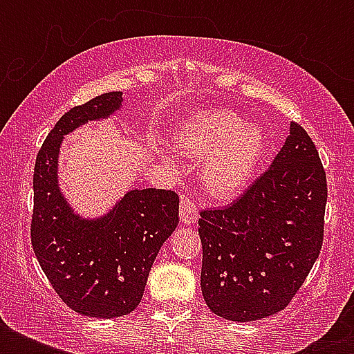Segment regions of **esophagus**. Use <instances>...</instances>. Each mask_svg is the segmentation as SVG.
I'll use <instances>...</instances> for the list:
<instances>
[{"label": "esophagus", "mask_w": 354, "mask_h": 354, "mask_svg": "<svg viewBox=\"0 0 354 354\" xmlns=\"http://www.w3.org/2000/svg\"><path fill=\"white\" fill-rule=\"evenodd\" d=\"M180 218L187 226H191V224L198 221V205H196L194 200L183 196L182 202H180Z\"/></svg>", "instance_id": "obj_1"}]
</instances>
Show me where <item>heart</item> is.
<instances>
[{
  "mask_svg": "<svg viewBox=\"0 0 354 354\" xmlns=\"http://www.w3.org/2000/svg\"><path fill=\"white\" fill-rule=\"evenodd\" d=\"M180 152L205 158L202 182L216 196L235 194L255 171L264 150V136L255 124H242L235 113L205 110L176 133Z\"/></svg>",
  "mask_w": 354,
  "mask_h": 354,
  "instance_id": "obj_1",
  "label": "heart"
}]
</instances>
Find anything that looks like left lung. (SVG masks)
Masks as SVG:
<instances>
[{"instance_id":"left-lung-1","label":"left lung","mask_w":354,"mask_h":354,"mask_svg":"<svg viewBox=\"0 0 354 354\" xmlns=\"http://www.w3.org/2000/svg\"><path fill=\"white\" fill-rule=\"evenodd\" d=\"M327 176L307 130L290 122L270 169L222 209L200 213V285L224 319L281 313L307 279L324 244Z\"/></svg>"}]
</instances>
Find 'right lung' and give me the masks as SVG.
Here are the masks:
<instances>
[{
	"instance_id": "obj_1",
	"label": "right lung",
	"mask_w": 354,
	"mask_h": 354,
	"mask_svg": "<svg viewBox=\"0 0 354 354\" xmlns=\"http://www.w3.org/2000/svg\"><path fill=\"white\" fill-rule=\"evenodd\" d=\"M110 91L66 112L38 150L32 174L30 244L44 274L69 308L91 318H119L138 307L156 255L178 226L174 191H130L101 221H80L57 185L64 133L121 104Z\"/></svg>"
}]
</instances>
